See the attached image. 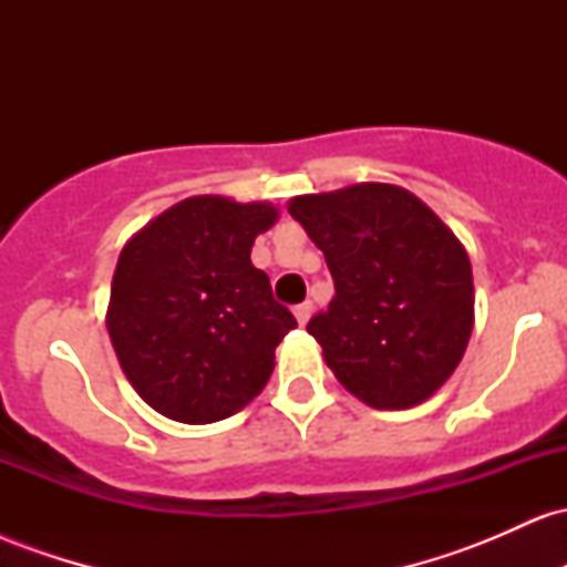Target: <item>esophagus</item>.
<instances>
[{
	"instance_id": "esophagus-1",
	"label": "esophagus",
	"mask_w": 567,
	"mask_h": 567,
	"mask_svg": "<svg viewBox=\"0 0 567 567\" xmlns=\"http://www.w3.org/2000/svg\"><path fill=\"white\" fill-rule=\"evenodd\" d=\"M311 309H315V306H311V301H303V303L292 306V315H296L298 324H306V322H309V317H311Z\"/></svg>"
}]
</instances>
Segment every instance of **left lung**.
<instances>
[{
  "label": "left lung",
  "instance_id": "obj_1",
  "mask_svg": "<svg viewBox=\"0 0 567 567\" xmlns=\"http://www.w3.org/2000/svg\"><path fill=\"white\" fill-rule=\"evenodd\" d=\"M288 210L333 275V301L306 330L336 379L379 410L432 396L474 324L470 256L453 231L392 184L296 197Z\"/></svg>",
  "mask_w": 567,
  "mask_h": 567
}]
</instances>
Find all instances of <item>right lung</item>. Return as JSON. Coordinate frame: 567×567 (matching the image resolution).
I'll return each mask as SVG.
<instances>
[{"label": "right lung", "instance_id": "right-lung-1", "mask_svg": "<svg viewBox=\"0 0 567 567\" xmlns=\"http://www.w3.org/2000/svg\"><path fill=\"white\" fill-rule=\"evenodd\" d=\"M277 220L269 202L192 197L122 247L109 336L133 389L181 424L243 410L269 381L296 328L250 247Z\"/></svg>", "mask_w": 567, "mask_h": 567}]
</instances>
